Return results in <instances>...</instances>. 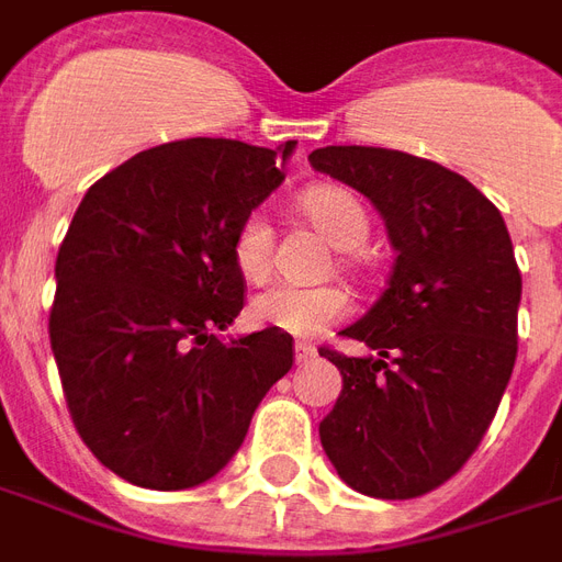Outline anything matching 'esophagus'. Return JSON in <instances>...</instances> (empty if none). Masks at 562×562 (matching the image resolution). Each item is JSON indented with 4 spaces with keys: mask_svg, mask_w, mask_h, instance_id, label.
<instances>
[{
    "mask_svg": "<svg viewBox=\"0 0 562 562\" xmlns=\"http://www.w3.org/2000/svg\"><path fill=\"white\" fill-rule=\"evenodd\" d=\"M314 356H316V346L296 344V361H299V364H305V361H311Z\"/></svg>",
    "mask_w": 562,
    "mask_h": 562,
    "instance_id": "1",
    "label": "esophagus"
}]
</instances>
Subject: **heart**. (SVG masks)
I'll list each match as a JSON object with an SVG mask.
<instances>
[{
	"label": "heart",
	"mask_w": 562,
	"mask_h": 562,
	"mask_svg": "<svg viewBox=\"0 0 562 562\" xmlns=\"http://www.w3.org/2000/svg\"><path fill=\"white\" fill-rule=\"evenodd\" d=\"M299 210L337 248H356L367 236V213L356 195L337 186H311ZM236 269L248 281H263L272 269V227L263 213H248L234 234ZM349 293L340 286H299L278 281L251 299L248 316L260 328L293 337H316L349 314Z\"/></svg>",
	"instance_id": "b5f03b06"
}]
</instances>
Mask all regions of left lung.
I'll use <instances>...</instances> for the list:
<instances>
[{
    "label": "left lung",
    "mask_w": 562,
    "mask_h": 562,
    "mask_svg": "<svg viewBox=\"0 0 562 562\" xmlns=\"http://www.w3.org/2000/svg\"><path fill=\"white\" fill-rule=\"evenodd\" d=\"M311 166L373 201L396 257L385 293L323 346L344 376L319 441L346 486L382 501L432 492L486 436L518 352V272L497 206L462 175L385 147L331 145Z\"/></svg>",
    "instance_id": "1"
}]
</instances>
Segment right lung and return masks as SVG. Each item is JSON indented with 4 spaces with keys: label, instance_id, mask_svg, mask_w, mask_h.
Wrapping results in <instances>:
<instances>
[{
    "label": "right lung",
    "instance_id": "obj_1",
    "mask_svg": "<svg viewBox=\"0 0 562 562\" xmlns=\"http://www.w3.org/2000/svg\"><path fill=\"white\" fill-rule=\"evenodd\" d=\"M293 147H150L100 177L67 227L49 344L76 432L133 486L171 492L218 474L293 367L284 331L216 335L246 305L236 227L281 186Z\"/></svg>",
    "mask_w": 562,
    "mask_h": 562
}]
</instances>
